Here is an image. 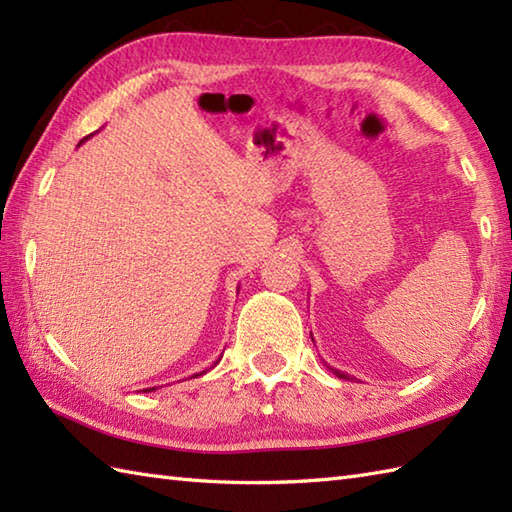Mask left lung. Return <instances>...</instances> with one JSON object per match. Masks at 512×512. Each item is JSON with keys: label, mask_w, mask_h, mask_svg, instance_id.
<instances>
[{"label": "left lung", "mask_w": 512, "mask_h": 512, "mask_svg": "<svg viewBox=\"0 0 512 512\" xmlns=\"http://www.w3.org/2000/svg\"><path fill=\"white\" fill-rule=\"evenodd\" d=\"M325 365H328V363H325ZM328 369H330V372H332L334 376H339V378H347V380H350V378H352L350 374H345V372H339V369H336V367H332V365H328Z\"/></svg>", "instance_id": "obj_1"}]
</instances>
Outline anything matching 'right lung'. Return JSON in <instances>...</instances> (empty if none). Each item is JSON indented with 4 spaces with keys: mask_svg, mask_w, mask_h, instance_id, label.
<instances>
[{
    "mask_svg": "<svg viewBox=\"0 0 512 512\" xmlns=\"http://www.w3.org/2000/svg\"><path fill=\"white\" fill-rule=\"evenodd\" d=\"M88 138H90V136H85V138L81 140V143H85V140H88ZM81 143H79V145H81ZM204 372H206V369H204ZM204 372H200V374H193V378H195V376H202ZM145 391H156V387H149V389H145Z\"/></svg>",
    "mask_w": 512,
    "mask_h": 512,
    "instance_id": "1",
    "label": "right lung"
}]
</instances>
